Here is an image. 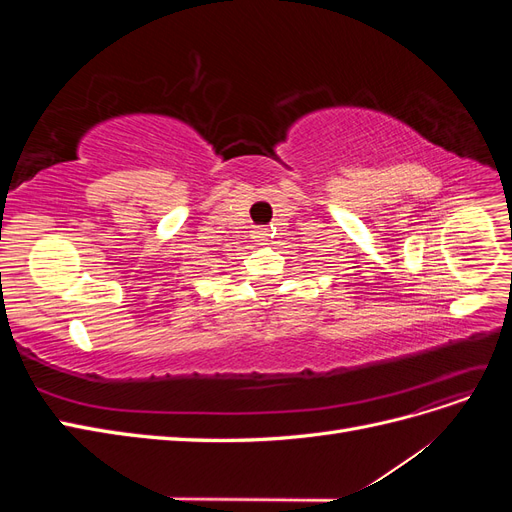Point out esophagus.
<instances>
[{
    "label": "esophagus",
    "mask_w": 512,
    "mask_h": 512,
    "mask_svg": "<svg viewBox=\"0 0 512 512\" xmlns=\"http://www.w3.org/2000/svg\"><path fill=\"white\" fill-rule=\"evenodd\" d=\"M256 239H258V241H267V230H265V228L256 230Z\"/></svg>",
    "instance_id": "obj_1"
}]
</instances>
